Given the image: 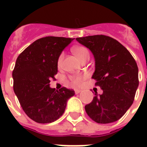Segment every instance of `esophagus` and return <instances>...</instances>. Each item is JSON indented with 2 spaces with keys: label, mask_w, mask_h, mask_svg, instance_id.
I'll return each mask as SVG.
<instances>
[{
  "label": "esophagus",
  "mask_w": 147,
  "mask_h": 147,
  "mask_svg": "<svg viewBox=\"0 0 147 147\" xmlns=\"http://www.w3.org/2000/svg\"><path fill=\"white\" fill-rule=\"evenodd\" d=\"M82 92L80 89H75V93L76 94H78V93H80V92Z\"/></svg>",
  "instance_id": "34e87169"
}]
</instances>
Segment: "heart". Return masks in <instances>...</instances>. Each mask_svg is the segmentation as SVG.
<instances>
[{
    "instance_id": "heart-1",
    "label": "heart",
    "mask_w": 147,
    "mask_h": 147,
    "mask_svg": "<svg viewBox=\"0 0 147 147\" xmlns=\"http://www.w3.org/2000/svg\"><path fill=\"white\" fill-rule=\"evenodd\" d=\"M72 53L78 59L81 60L82 62L87 61L90 57V52L89 49H88L86 47L84 46H76L72 47L71 49ZM64 59V53H60L57 59V66L59 68H61L62 65V62ZM85 79V76L82 74H78V75H73L70 76L69 77V82L75 86H80L82 85L83 82Z\"/></svg>"
}]
</instances>
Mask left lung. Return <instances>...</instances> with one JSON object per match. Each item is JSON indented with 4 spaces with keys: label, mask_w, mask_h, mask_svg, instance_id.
Segmentation results:
<instances>
[{
    "label": "left lung",
    "mask_w": 147,
    "mask_h": 147,
    "mask_svg": "<svg viewBox=\"0 0 147 147\" xmlns=\"http://www.w3.org/2000/svg\"><path fill=\"white\" fill-rule=\"evenodd\" d=\"M92 51L95 59L92 78L103 90L85 105L87 114L98 123L117 121L125 114L134 100L139 85L138 67L130 53L117 40L105 35L76 38Z\"/></svg>",
    "instance_id": "1"
}]
</instances>
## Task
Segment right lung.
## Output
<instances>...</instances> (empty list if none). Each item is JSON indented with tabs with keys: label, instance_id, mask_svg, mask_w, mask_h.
Segmentation results:
<instances>
[{
	"label": "right lung",
	"instance_id": "right-lung-1",
	"mask_svg": "<svg viewBox=\"0 0 147 147\" xmlns=\"http://www.w3.org/2000/svg\"><path fill=\"white\" fill-rule=\"evenodd\" d=\"M72 38L46 36L36 40L17 57L12 76L13 91L26 114L36 123H47L62 116L72 89L49 87L58 72L57 59Z\"/></svg>",
	"mask_w": 147,
	"mask_h": 147
}]
</instances>
